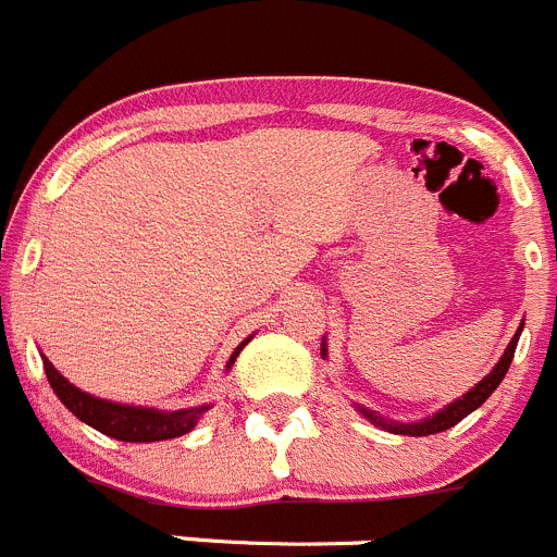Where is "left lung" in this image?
Instances as JSON below:
<instances>
[{"instance_id":"1","label":"left lung","mask_w":557,"mask_h":557,"mask_svg":"<svg viewBox=\"0 0 557 557\" xmlns=\"http://www.w3.org/2000/svg\"><path fill=\"white\" fill-rule=\"evenodd\" d=\"M522 327H525V322H520V327H517V333L511 336V342H508L506 352L500 355V361L492 367V372L486 374V377H481V383H475L473 388L468 391V394H462L459 399H454L451 405H446L443 410L432 412L429 418H421V421H412V423H401V421H391V418H383L377 416L374 410H369V407L363 405H355V410L361 412L367 421H372L374 426L385 429V432L391 434H410V437H426V434H437V432H446V429H451L454 423H459L462 418H468L470 412L479 410L481 405H484L486 399H490L492 394H495L497 385L503 383V377H506L508 367H511L513 361V349H517V342H520V333ZM327 355V344H325V336H322V358Z\"/></svg>"}]
</instances>
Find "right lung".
I'll use <instances>...</instances> for the list:
<instances>
[{"label": "right lung", "instance_id": "right-lung-1", "mask_svg": "<svg viewBox=\"0 0 557 557\" xmlns=\"http://www.w3.org/2000/svg\"><path fill=\"white\" fill-rule=\"evenodd\" d=\"M251 342V336L246 342H240V347L230 355V363H226V372L232 369L235 358L240 355V349ZM44 358L46 377L49 385L54 388V394L60 396L62 405L84 421L87 426L98 429V432L109 434L114 441L123 443H156V441H172L180 434L190 432L196 426V421L210 410V405L199 407H185V410H158V407H139V405H123V401H109L100 399V396L87 394V391L76 388L71 380L62 377L54 369V363Z\"/></svg>", "mask_w": 557, "mask_h": 557}]
</instances>
